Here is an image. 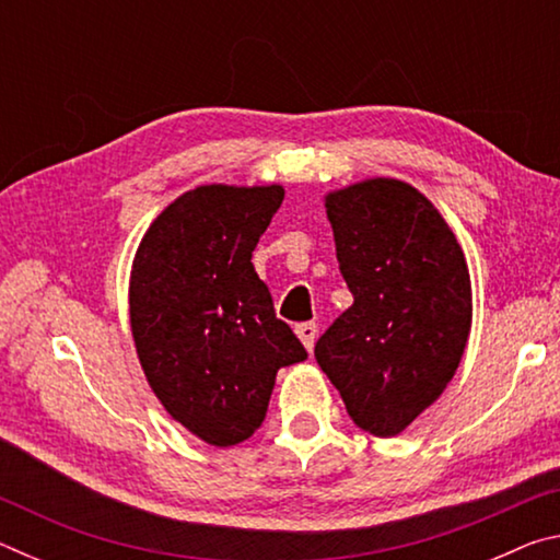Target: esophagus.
<instances>
[{
  "label": "esophagus",
  "instance_id": "1",
  "mask_svg": "<svg viewBox=\"0 0 560 560\" xmlns=\"http://www.w3.org/2000/svg\"><path fill=\"white\" fill-rule=\"evenodd\" d=\"M296 336L303 343V348H306L311 353V350H314V343H316V336H318V326L316 324H299Z\"/></svg>",
  "mask_w": 560,
  "mask_h": 560
}]
</instances>
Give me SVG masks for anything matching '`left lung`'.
Masks as SVG:
<instances>
[{"label":"left lung","mask_w":560,"mask_h":560,"mask_svg":"<svg viewBox=\"0 0 560 560\" xmlns=\"http://www.w3.org/2000/svg\"><path fill=\"white\" fill-rule=\"evenodd\" d=\"M324 205L353 306L318 338L316 360L360 430L395 438L462 363L467 259L438 207L402 179H360Z\"/></svg>","instance_id":"8db88e82"}]
</instances>
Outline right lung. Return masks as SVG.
Listing matches in <instances>:
<instances>
[{
	"label": "right lung",
	"mask_w": 560,
	"mask_h": 560,
	"mask_svg": "<svg viewBox=\"0 0 560 560\" xmlns=\"http://www.w3.org/2000/svg\"><path fill=\"white\" fill-rule=\"evenodd\" d=\"M281 200L277 183L187 189L132 259L130 330L145 381L167 415L212 447L249 440L279 368L306 360L252 264Z\"/></svg>",
	"instance_id": "add662e5"
}]
</instances>
